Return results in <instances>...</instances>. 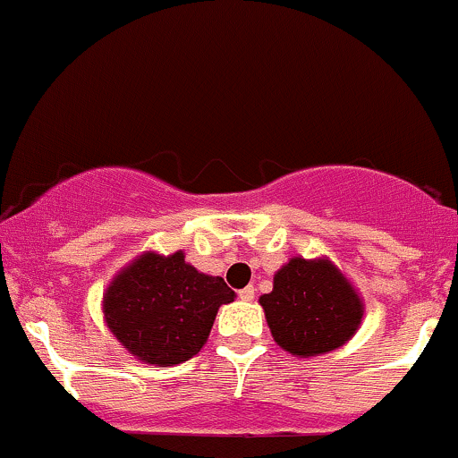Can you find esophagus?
<instances>
[{"label": "esophagus", "mask_w": 458, "mask_h": 458, "mask_svg": "<svg viewBox=\"0 0 458 458\" xmlns=\"http://www.w3.org/2000/svg\"><path fill=\"white\" fill-rule=\"evenodd\" d=\"M238 297L242 299V301H253L255 299V288L253 286H247V288H242L238 293Z\"/></svg>", "instance_id": "esophagus-1"}]
</instances>
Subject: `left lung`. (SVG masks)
<instances>
[{"label": "left lung", "mask_w": 458, "mask_h": 458, "mask_svg": "<svg viewBox=\"0 0 458 458\" xmlns=\"http://www.w3.org/2000/svg\"><path fill=\"white\" fill-rule=\"evenodd\" d=\"M275 343L299 358L343 347L365 314L349 279L326 258H293L259 297Z\"/></svg>", "instance_id": "1"}]
</instances>
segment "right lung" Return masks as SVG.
Instances as JSON below:
<instances>
[{
    "instance_id": "1",
    "label": "right lung",
    "mask_w": 458,
    "mask_h": 458,
    "mask_svg": "<svg viewBox=\"0 0 458 458\" xmlns=\"http://www.w3.org/2000/svg\"><path fill=\"white\" fill-rule=\"evenodd\" d=\"M233 297L223 277L185 262L183 250L168 258L148 250L113 277L102 312L113 336L137 360L172 367L200 352L218 308Z\"/></svg>"
}]
</instances>
